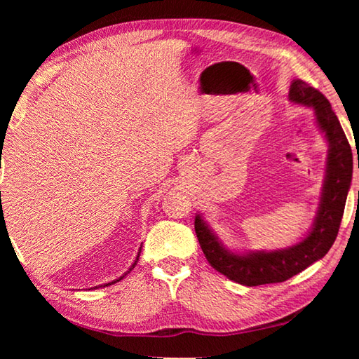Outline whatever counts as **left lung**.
Listing matches in <instances>:
<instances>
[{
    "label": "left lung",
    "instance_id": "obj_1",
    "mask_svg": "<svg viewBox=\"0 0 359 359\" xmlns=\"http://www.w3.org/2000/svg\"><path fill=\"white\" fill-rule=\"evenodd\" d=\"M288 100L313 109L316 125L329 144L321 201L309 234L287 248L238 253L228 250L219 241L201 215H196L194 219L197 239L210 265L225 274L228 279L247 287L284 282L323 259L338 236L350 184H352V148L330 102L318 89L302 80L292 81Z\"/></svg>",
    "mask_w": 359,
    "mask_h": 359
}]
</instances>
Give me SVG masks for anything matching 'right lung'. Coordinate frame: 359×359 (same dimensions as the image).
Returning a JSON list of instances; mask_svg holds the SVG:
<instances>
[{"label": "right lung", "mask_w": 359, "mask_h": 359, "mask_svg": "<svg viewBox=\"0 0 359 359\" xmlns=\"http://www.w3.org/2000/svg\"><path fill=\"white\" fill-rule=\"evenodd\" d=\"M0 199H1V193H0ZM0 222H4V212H3V207H1V210H0ZM6 224V222H4ZM140 251H142V247H140V250H139V255H137V257H135V261H134V264L131 265V266H129V270L125 273V274H121V276L118 278V279H116V280H112V282H109V284H104L103 287H108V285H111V284H116V282H118V280H121V279H123L125 276H126V274L129 273V271H131L133 269H134V266L137 265V262H139V257H140ZM98 287H102V285H98ZM98 287H95V288H98Z\"/></svg>", "instance_id": "right-lung-1"}]
</instances>
